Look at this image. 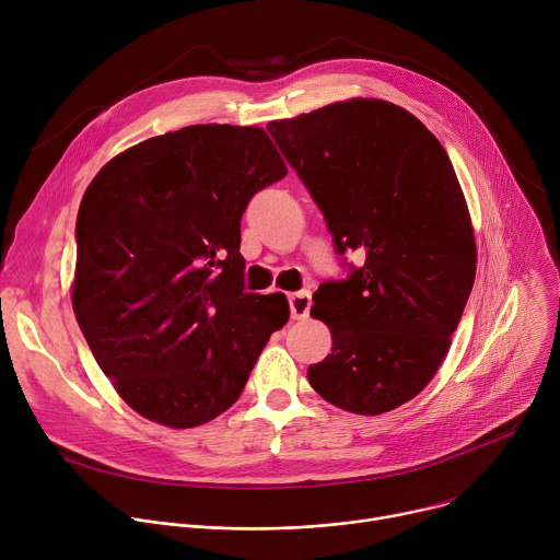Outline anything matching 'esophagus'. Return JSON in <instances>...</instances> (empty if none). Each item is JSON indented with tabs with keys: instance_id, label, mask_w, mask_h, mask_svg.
Here are the masks:
<instances>
[{
	"instance_id": "esophagus-1",
	"label": "esophagus",
	"mask_w": 560,
	"mask_h": 560,
	"mask_svg": "<svg viewBox=\"0 0 560 560\" xmlns=\"http://www.w3.org/2000/svg\"><path fill=\"white\" fill-rule=\"evenodd\" d=\"M288 303H290V316L294 322H301V318L310 316V305H312L310 292H294L288 296Z\"/></svg>"
}]
</instances>
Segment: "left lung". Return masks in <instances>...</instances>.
<instances>
[{
  "mask_svg": "<svg viewBox=\"0 0 560 560\" xmlns=\"http://www.w3.org/2000/svg\"><path fill=\"white\" fill-rule=\"evenodd\" d=\"M268 130L337 253L365 255L312 296L332 354L307 368V381L346 412H389L436 374L474 285V230L450 156L415 115L383 100L337 102Z\"/></svg>",
  "mask_w": 560,
  "mask_h": 560,
  "instance_id": "obj_1",
  "label": "left lung"
}]
</instances>
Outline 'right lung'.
<instances>
[{"label": "right lung", "instance_id": "1", "mask_svg": "<svg viewBox=\"0 0 560 560\" xmlns=\"http://www.w3.org/2000/svg\"><path fill=\"white\" fill-rule=\"evenodd\" d=\"M288 168L264 128L150 137L91 182L77 214L72 310L102 372L141 417L195 428L244 392L288 299L244 288L242 217Z\"/></svg>", "mask_w": 560, "mask_h": 560}]
</instances>
